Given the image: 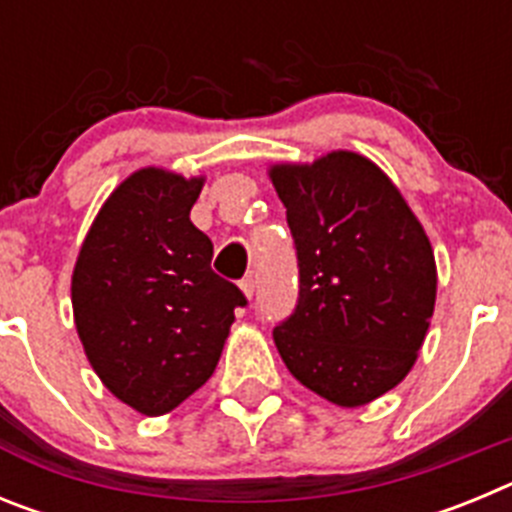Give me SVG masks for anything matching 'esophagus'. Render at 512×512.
Wrapping results in <instances>:
<instances>
[{"label":"esophagus","instance_id":"esophagus-1","mask_svg":"<svg viewBox=\"0 0 512 512\" xmlns=\"http://www.w3.org/2000/svg\"><path fill=\"white\" fill-rule=\"evenodd\" d=\"M241 292L246 300H253V292H256V282H253V277H246L241 282Z\"/></svg>","mask_w":512,"mask_h":512}]
</instances>
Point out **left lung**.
<instances>
[{
  "label": "left lung",
  "mask_w": 512,
  "mask_h": 512,
  "mask_svg": "<svg viewBox=\"0 0 512 512\" xmlns=\"http://www.w3.org/2000/svg\"><path fill=\"white\" fill-rule=\"evenodd\" d=\"M300 264V302L274 328L289 374L338 408L390 392L418 361L436 307L423 225L374 161L330 151L271 164Z\"/></svg>",
  "instance_id": "left-lung-1"
}]
</instances>
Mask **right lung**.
Segmentation results:
<instances>
[{"label": "right lung", "mask_w": 512, "mask_h": 512, "mask_svg": "<svg viewBox=\"0 0 512 512\" xmlns=\"http://www.w3.org/2000/svg\"><path fill=\"white\" fill-rule=\"evenodd\" d=\"M205 176L138 169L94 217L71 274L79 341L102 384L164 415L215 372L246 297L210 269L212 241L189 220Z\"/></svg>", "instance_id": "obj_1"}]
</instances>
